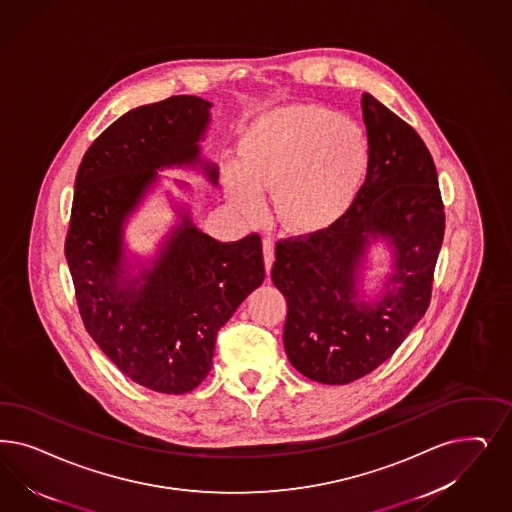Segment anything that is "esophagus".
Returning a JSON list of instances; mask_svg holds the SVG:
<instances>
[{"mask_svg":"<svg viewBox=\"0 0 512 512\" xmlns=\"http://www.w3.org/2000/svg\"><path fill=\"white\" fill-rule=\"evenodd\" d=\"M264 260H265V271L269 275L271 271V265L275 262V243L271 237H264Z\"/></svg>","mask_w":512,"mask_h":512,"instance_id":"obj_1","label":"esophagus"}]
</instances>
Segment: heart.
<instances>
[{
    "label": "heart",
    "mask_w": 512,
    "mask_h": 512,
    "mask_svg": "<svg viewBox=\"0 0 512 512\" xmlns=\"http://www.w3.org/2000/svg\"><path fill=\"white\" fill-rule=\"evenodd\" d=\"M369 169L362 128L328 107H286L258 120L239 145L226 192L248 216L273 192L282 222L299 231L326 228L358 198Z\"/></svg>",
    "instance_id": "b5f03b06"
}]
</instances>
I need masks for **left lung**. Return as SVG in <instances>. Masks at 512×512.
Masks as SVG:
<instances>
[{"instance_id": "obj_1", "label": "left lung", "mask_w": 512, "mask_h": 512, "mask_svg": "<svg viewBox=\"0 0 512 512\" xmlns=\"http://www.w3.org/2000/svg\"><path fill=\"white\" fill-rule=\"evenodd\" d=\"M369 169L328 230L284 239L273 284L286 297L284 350L307 379L348 384L386 362L426 314L445 235L437 169L420 135L371 94L362 96ZM384 242L393 271L362 292L366 250Z\"/></svg>"}]
</instances>
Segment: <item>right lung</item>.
Instances as JSON below:
<instances>
[{
	"instance_id": "right-lung-1",
	"label": "right lung",
	"mask_w": 512,
	"mask_h": 512,
	"mask_svg": "<svg viewBox=\"0 0 512 512\" xmlns=\"http://www.w3.org/2000/svg\"><path fill=\"white\" fill-rule=\"evenodd\" d=\"M211 101L173 98L128 111L86 150L75 179L66 258L84 328L133 382L186 394L209 375L216 333L265 277L260 235L218 243L175 205L156 256L126 247V224L169 167H218L201 156ZM184 186V182H177Z\"/></svg>"
}]
</instances>
